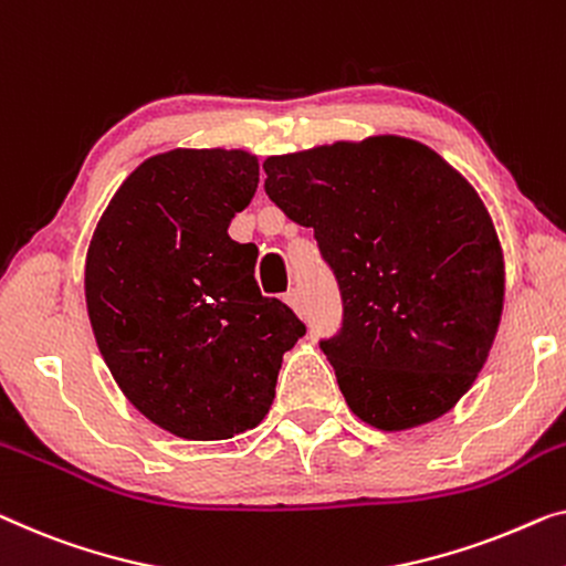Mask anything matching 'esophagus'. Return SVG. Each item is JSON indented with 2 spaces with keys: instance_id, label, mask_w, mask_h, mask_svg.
I'll use <instances>...</instances> for the list:
<instances>
[{
  "instance_id": "esophagus-1",
  "label": "esophagus",
  "mask_w": 566,
  "mask_h": 566,
  "mask_svg": "<svg viewBox=\"0 0 566 566\" xmlns=\"http://www.w3.org/2000/svg\"><path fill=\"white\" fill-rule=\"evenodd\" d=\"M284 302L290 305L292 310H302V292L300 290H286L284 292Z\"/></svg>"
}]
</instances>
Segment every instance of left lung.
Segmentation results:
<instances>
[{"instance_id":"8db88e82","label":"left lung","mask_w":566,"mask_h":566,"mask_svg":"<svg viewBox=\"0 0 566 566\" xmlns=\"http://www.w3.org/2000/svg\"><path fill=\"white\" fill-rule=\"evenodd\" d=\"M264 172L340 290V327L319 348L353 415L391 432L450 411L503 310L501 243L478 192L403 137L269 157Z\"/></svg>"}]
</instances>
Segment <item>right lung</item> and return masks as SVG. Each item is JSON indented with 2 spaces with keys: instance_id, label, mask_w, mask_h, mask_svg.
Here are the masks:
<instances>
[{
  "instance_id": "1",
  "label": "right lung",
  "mask_w": 566,
  "mask_h": 566,
  "mask_svg": "<svg viewBox=\"0 0 566 566\" xmlns=\"http://www.w3.org/2000/svg\"><path fill=\"white\" fill-rule=\"evenodd\" d=\"M259 185L239 149H172L139 165L101 216L86 305L101 356L134 407L185 440H229L274 401L282 356L307 333L229 235Z\"/></svg>"
}]
</instances>
